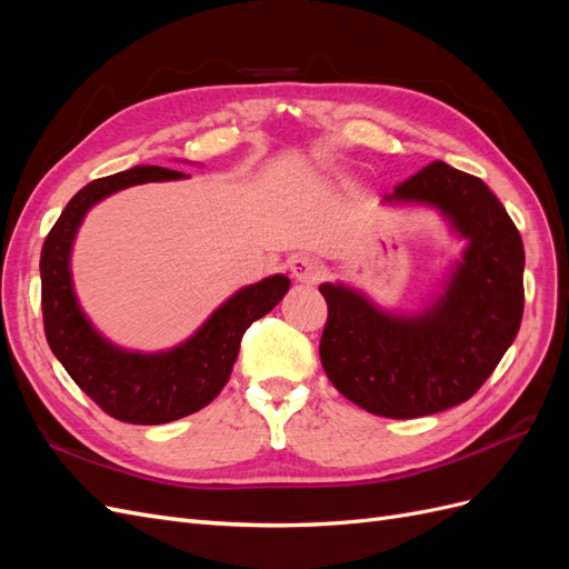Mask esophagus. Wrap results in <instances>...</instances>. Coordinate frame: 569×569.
<instances>
[{"instance_id":"obj_1","label":"esophagus","mask_w":569,"mask_h":569,"mask_svg":"<svg viewBox=\"0 0 569 569\" xmlns=\"http://www.w3.org/2000/svg\"><path fill=\"white\" fill-rule=\"evenodd\" d=\"M289 270H291V274H295L299 282H308V284H313V282H318L322 278V266L316 261L313 256H308V253L291 256Z\"/></svg>"}]
</instances>
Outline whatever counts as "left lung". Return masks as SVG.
Masks as SVG:
<instances>
[{
  "mask_svg": "<svg viewBox=\"0 0 569 569\" xmlns=\"http://www.w3.org/2000/svg\"><path fill=\"white\" fill-rule=\"evenodd\" d=\"M385 203L437 209L465 239L460 261L441 295L412 316L382 311L341 282L320 284V360L349 401L408 420L468 401L496 370L522 322L525 247L491 189L443 161L396 187Z\"/></svg>",
  "mask_w": 569,
  "mask_h": 569,
  "instance_id": "8db88e82",
  "label": "left lung"
}]
</instances>
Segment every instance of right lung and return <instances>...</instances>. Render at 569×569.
I'll use <instances>...</instances> for the list:
<instances>
[{"label": "right lung", "mask_w": 569, "mask_h": 569, "mask_svg": "<svg viewBox=\"0 0 569 569\" xmlns=\"http://www.w3.org/2000/svg\"><path fill=\"white\" fill-rule=\"evenodd\" d=\"M180 178L184 173L178 170L134 166L90 182L68 201L47 234L40 256L42 318L49 349L73 382L120 422L163 425L209 406L230 380L247 327L270 313L291 284L284 274H272L242 287L218 306L192 337L168 351H128L101 337L82 313L71 278V251L80 222L97 201L118 189Z\"/></svg>", "instance_id": "add662e5"}]
</instances>
